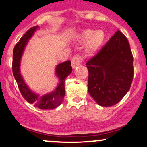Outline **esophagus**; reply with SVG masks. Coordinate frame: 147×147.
Instances as JSON below:
<instances>
[{"label":"esophagus","mask_w":147,"mask_h":147,"mask_svg":"<svg viewBox=\"0 0 147 147\" xmlns=\"http://www.w3.org/2000/svg\"><path fill=\"white\" fill-rule=\"evenodd\" d=\"M80 62H81V58L79 55H76L73 57L71 60V66L73 69H75L76 67H78V65H80Z\"/></svg>","instance_id":"34e87169"}]
</instances>
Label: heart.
I'll return each mask as SVG.
<instances>
[{"label": "heart", "instance_id": "b5f03b06", "mask_svg": "<svg viewBox=\"0 0 147 147\" xmlns=\"http://www.w3.org/2000/svg\"><path fill=\"white\" fill-rule=\"evenodd\" d=\"M106 34L102 30L94 31L92 29H84L80 33L77 41L85 44L84 51L88 56H92L104 45Z\"/></svg>", "mask_w": 147, "mask_h": 147}]
</instances>
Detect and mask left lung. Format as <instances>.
Instances as JSON below:
<instances>
[{"label": "left lung", "instance_id": "obj_1", "mask_svg": "<svg viewBox=\"0 0 147 147\" xmlns=\"http://www.w3.org/2000/svg\"><path fill=\"white\" fill-rule=\"evenodd\" d=\"M132 63L129 42L120 31L86 63L88 92L99 105L110 107L123 98L132 84Z\"/></svg>", "mask_w": 147, "mask_h": 147}]
</instances>
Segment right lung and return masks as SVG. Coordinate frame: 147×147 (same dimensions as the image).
Masks as SVG:
<instances>
[{"mask_svg": "<svg viewBox=\"0 0 147 147\" xmlns=\"http://www.w3.org/2000/svg\"><path fill=\"white\" fill-rule=\"evenodd\" d=\"M38 28V26H35L28 30L20 38V41L15 45L13 50L12 72L24 98L29 103L32 104L34 107H38L40 109H52L57 107L62 102L65 95L64 81L65 78L72 72L71 63L70 61H67L58 64L56 67L55 74L59 78V84L53 92L40 96L30 89L20 73V64L23 53L29 40L31 38Z\"/></svg>", "mask_w": 147, "mask_h": 147, "instance_id": "add662e5", "label": "right lung"}]
</instances>
